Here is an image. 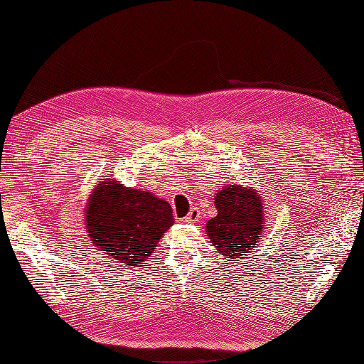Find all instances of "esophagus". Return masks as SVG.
<instances>
[{"label": "esophagus", "mask_w": 364, "mask_h": 364, "mask_svg": "<svg viewBox=\"0 0 364 364\" xmlns=\"http://www.w3.org/2000/svg\"><path fill=\"white\" fill-rule=\"evenodd\" d=\"M199 218H200L199 209H197V208H193L191 211L188 213V215L185 217V222H186V223H196V222H199Z\"/></svg>", "instance_id": "34e87169"}]
</instances>
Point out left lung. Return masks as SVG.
Instances as JSON below:
<instances>
[{"instance_id": "1", "label": "left lung", "mask_w": 364, "mask_h": 364, "mask_svg": "<svg viewBox=\"0 0 364 364\" xmlns=\"http://www.w3.org/2000/svg\"><path fill=\"white\" fill-rule=\"evenodd\" d=\"M217 215L206 223V234L226 259L243 258L257 247L264 228L261 196L252 186L228 185L215 196Z\"/></svg>"}]
</instances>
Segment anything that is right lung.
<instances>
[{
  "instance_id": "add662e5",
  "label": "right lung",
  "mask_w": 364,
  "mask_h": 364,
  "mask_svg": "<svg viewBox=\"0 0 364 364\" xmlns=\"http://www.w3.org/2000/svg\"><path fill=\"white\" fill-rule=\"evenodd\" d=\"M85 214L91 243L124 267L149 262L161 237L174 222L167 200L129 188L115 179H103L95 186Z\"/></svg>"
}]
</instances>
